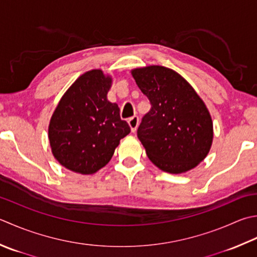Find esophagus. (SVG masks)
Instances as JSON below:
<instances>
[{"label":"esophagus","instance_id":"obj_1","mask_svg":"<svg viewBox=\"0 0 257 257\" xmlns=\"http://www.w3.org/2000/svg\"><path fill=\"white\" fill-rule=\"evenodd\" d=\"M128 123L130 125V129H132V132L135 133L136 130H137V127H138V124H139L138 115H133V117H130L128 119Z\"/></svg>","mask_w":257,"mask_h":257}]
</instances>
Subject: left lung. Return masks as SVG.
<instances>
[{
  "instance_id": "left-lung-1",
  "label": "left lung",
  "mask_w": 257,
  "mask_h": 257,
  "mask_svg": "<svg viewBox=\"0 0 257 257\" xmlns=\"http://www.w3.org/2000/svg\"><path fill=\"white\" fill-rule=\"evenodd\" d=\"M152 108L137 136L148 158L164 172L180 174L196 167L213 142V122L203 100L182 75L153 65L133 71Z\"/></svg>"
}]
</instances>
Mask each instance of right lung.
<instances>
[{
  "mask_svg": "<svg viewBox=\"0 0 257 257\" xmlns=\"http://www.w3.org/2000/svg\"><path fill=\"white\" fill-rule=\"evenodd\" d=\"M111 79L101 70L75 80L60 100L49 125V139L58 162L72 172L93 174L109 163L130 133L117 103L108 101Z\"/></svg>",
  "mask_w": 257,
  "mask_h": 257,
  "instance_id": "add662e5",
  "label": "right lung"
}]
</instances>
